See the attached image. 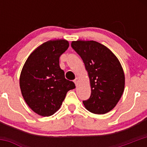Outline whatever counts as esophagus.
<instances>
[{
    "label": "esophagus",
    "mask_w": 147,
    "mask_h": 147,
    "mask_svg": "<svg viewBox=\"0 0 147 147\" xmlns=\"http://www.w3.org/2000/svg\"><path fill=\"white\" fill-rule=\"evenodd\" d=\"M78 81H79V78H76L75 80H74V82H75V85H78Z\"/></svg>",
    "instance_id": "34e87169"
}]
</instances>
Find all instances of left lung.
Instances as JSON below:
<instances>
[{
    "label": "left lung",
    "mask_w": 147,
    "mask_h": 147,
    "mask_svg": "<svg viewBox=\"0 0 147 147\" xmlns=\"http://www.w3.org/2000/svg\"><path fill=\"white\" fill-rule=\"evenodd\" d=\"M71 47L79 55L88 72L91 95L83 104L87 110L103 115L112 110L124 89V74L116 56L96 41H72Z\"/></svg>",
    "instance_id": "1"
}]
</instances>
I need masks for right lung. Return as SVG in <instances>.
Returning <instances> with one entry per match:
<instances>
[{
	"label": "right lung",
	"mask_w": 147,
	"mask_h": 147,
	"mask_svg": "<svg viewBox=\"0 0 147 147\" xmlns=\"http://www.w3.org/2000/svg\"><path fill=\"white\" fill-rule=\"evenodd\" d=\"M65 40H49L37 47L26 60L20 77L25 101L38 115L48 117L60 109L73 82L65 79L60 57L67 50Z\"/></svg>",
	"instance_id": "obj_1"
}]
</instances>
